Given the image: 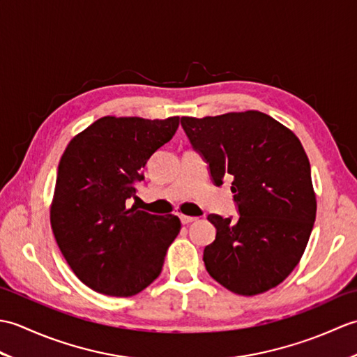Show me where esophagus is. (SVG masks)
Listing matches in <instances>:
<instances>
[{
  "label": "esophagus",
  "mask_w": 357,
  "mask_h": 357,
  "mask_svg": "<svg viewBox=\"0 0 357 357\" xmlns=\"http://www.w3.org/2000/svg\"><path fill=\"white\" fill-rule=\"evenodd\" d=\"M179 218H181V222H183L184 225H185V224H192V222H195V221H198V218H195V216H185V215H181Z\"/></svg>",
  "instance_id": "1"
}]
</instances>
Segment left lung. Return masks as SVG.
<instances>
[{"label": "left lung", "instance_id": "8db88e82", "mask_svg": "<svg viewBox=\"0 0 357 357\" xmlns=\"http://www.w3.org/2000/svg\"><path fill=\"white\" fill-rule=\"evenodd\" d=\"M206 159L211 179L231 178L239 219L208 215L216 239L204 264L216 282L236 294L275 288L305 252L316 219V195L304 147L290 128L257 110L181 118Z\"/></svg>", "mask_w": 357, "mask_h": 357}]
</instances>
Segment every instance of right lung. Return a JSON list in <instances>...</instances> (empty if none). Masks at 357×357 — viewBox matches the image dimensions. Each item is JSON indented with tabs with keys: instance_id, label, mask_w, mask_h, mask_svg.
Masks as SVG:
<instances>
[{
	"instance_id": "right-lung-1",
	"label": "right lung",
	"mask_w": 357,
	"mask_h": 357,
	"mask_svg": "<svg viewBox=\"0 0 357 357\" xmlns=\"http://www.w3.org/2000/svg\"><path fill=\"white\" fill-rule=\"evenodd\" d=\"M179 116L100 118L66 147L58 165L50 224L82 284L128 298L159 276L178 216L127 207L150 156L176 133Z\"/></svg>"
}]
</instances>
